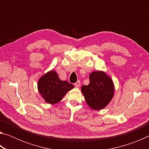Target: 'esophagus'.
<instances>
[{"label": "esophagus", "mask_w": 149, "mask_h": 149, "mask_svg": "<svg viewBox=\"0 0 149 149\" xmlns=\"http://www.w3.org/2000/svg\"><path fill=\"white\" fill-rule=\"evenodd\" d=\"M74 85H75V87H76V88L79 87L80 86V81H77L76 83H75Z\"/></svg>", "instance_id": "34e87169"}]
</instances>
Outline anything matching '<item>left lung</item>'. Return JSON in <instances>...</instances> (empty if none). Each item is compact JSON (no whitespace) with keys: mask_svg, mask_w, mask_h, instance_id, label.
<instances>
[{"mask_svg":"<svg viewBox=\"0 0 149 149\" xmlns=\"http://www.w3.org/2000/svg\"><path fill=\"white\" fill-rule=\"evenodd\" d=\"M89 84L83 85L81 91L86 102L93 110L104 108L114 95V84L104 72H93L89 75Z\"/></svg>","mask_w":149,"mask_h":149,"instance_id":"obj_1","label":"left lung"}]
</instances>
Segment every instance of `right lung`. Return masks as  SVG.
Instances as JSON below:
<instances>
[{
	"label": "right lung",
	"instance_id": "right-lung-1",
	"mask_svg": "<svg viewBox=\"0 0 149 149\" xmlns=\"http://www.w3.org/2000/svg\"><path fill=\"white\" fill-rule=\"evenodd\" d=\"M74 87V85L66 81L60 80L56 72L53 70L47 73L38 81L40 94L49 104H55L60 101L66 93Z\"/></svg>",
	"mask_w": 149,
	"mask_h": 149
}]
</instances>
